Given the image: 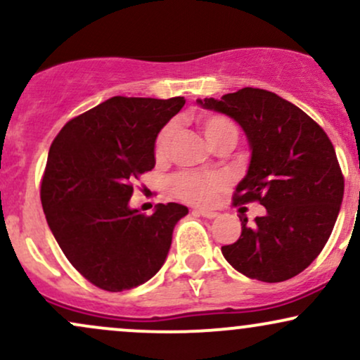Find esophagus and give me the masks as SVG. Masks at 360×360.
Returning a JSON list of instances; mask_svg holds the SVG:
<instances>
[{
  "instance_id": "34e87169",
  "label": "esophagus",
  "mask_w": 360,
  "mask_h": 360,
  "mask_svg": "<svg viewBox=\"0 0 360 360\" xmlns=\"http://www.w3.org/2000/svg\"><path fill=\"white\" fill-rule=\"evenodd\" d=\"M194 213L201 214L203 218H208V220H213V218L218 217L217 212H212V210H194Z\"/></svg>"
}]
</instances>
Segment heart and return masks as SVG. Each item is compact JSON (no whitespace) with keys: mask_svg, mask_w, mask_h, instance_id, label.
<instances>
[{"mask_svg":"<svg viewBox=\"0 0 360 360\" xmlns=\"http://www.w3.org/2000/svg\"><path fill=\"white\" fill-rule=\"evenodd\" d=\"M201 130H203L206 142L210 147L217 143L232 140L235 142L238 137L237 127L225 117H206L201 120ZM172 134H174V123H167L159 131L155 140V155L164 157L171 143ZM225 184V177L218 172H194L184 171L176 174L171 179V189L177 198L191 205H208L217 196L218 189Z\"/></svg>","mask_w":360,"mask_h":360,"instance_id":"1","label":"heart"}]
</instances>
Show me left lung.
<instances>
[{
  "instance_id": "left-lung-1",
  "label": "left lung",
  "mask_w": 360,
  "mask_h": 360,
  "mask_svg": "<svg viewBox=\"0 0 360 360\" xmlns=\"http://www.w3.org/2000/svg\"><path fill=\"white\" fill-rule=\"evenodd\" d=\"M240 125L250 148L233 205L259 201L264 217L242 214L238 240L221 247L226 262L250 279L281 283L318 257L344 198L335 148L316 122L276 93L243 88L196 100Z\"/></svg>"
}]
</instances>
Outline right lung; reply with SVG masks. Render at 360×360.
<instances>
[{
	"label": "right lung",
	"mask_w": 360,
	"mask_h": 360,
	"mask_svg": "<svg viewBox=\"0 0 360 360\" xmlns=\"http://www.w3.org/2000/svg\"><path fill=\"white\" fill-rule=\"evenodd\" d=\"M183 96H113L68 122L52 142L40 200L69 262L94 286L120 292L154 278L166 262L179 203L154 213L130 208L134 181L155 166V140Z\"/></svg>",
	"instance_id": "add662e5"
}]
</instances>
